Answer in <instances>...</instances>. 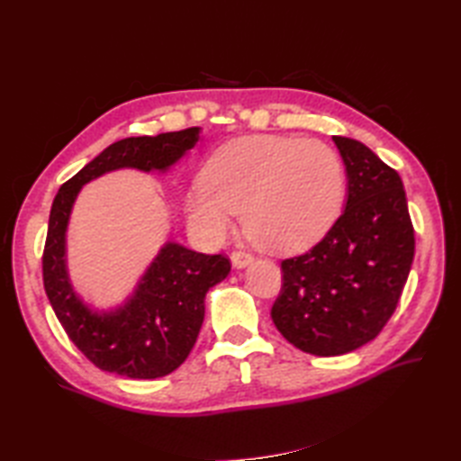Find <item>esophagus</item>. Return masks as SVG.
<instances>
[{
  "label": "esophagus",
  "instance_id": "esophagus-1",
  "mask_svg": "<svg viewBox=\"0 0 461 461\" xmlns=\"http://www.w3.org/2000/svg\"><path fill=\"white\" fill-rule=\"evenodd\" d=\"M231 263H233V267H236V269H243V267H248L249 263H253V256L249 251H233L231 253Z\"/></svg>",
  "mask_w": 461,
  "mask_h": 461
}]
</instances>
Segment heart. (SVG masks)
Wrapping results in <instances>:
<instances>
[{"label":"heart","instance_id":"heart-1","mask_svg":"<svg viewBox=\"0 0 461 461\" xmlns=\"http://www.w3.org/2000/svg\"><path fill=\"white\" fill-rule=\"evenodd\" d=\"M202 184L188 210L203 236L221 238L233 212H241L243 230L259 246L299 251L317 243L337 221L347 195V170L325 142L248 136L212 156Z\"/></svg>","mask_w":461,"mask_h":461}]
</instances>
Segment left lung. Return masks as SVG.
Returning <instances> with one entry per match:
<instances>
[{
	"mask_svg": "<svg viewBox=\"0 0 461 461\" xmlns=\"http://www.w3.org/2000/svg\"><path fill=\"white\" fill-rule=\"evenodd\" d=\"M332 140L347 166V208L315 248L281 261L283 285L271 307L281 335L317 357L347 355L376 339L414 259L398 172L358 140Z\"/></svg>",
	"mask_w": 461,
	"mask_h": 461,
	"instance_id": "obj_1",
	"label": "left lung"
}]
</instances>
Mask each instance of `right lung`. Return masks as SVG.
Listing matches in <instances>:
<instances>
[{
    "label": "right lung",
    "mask_w": 461,
    "mask_h": 461,
    "mask_svg": "<svg viewBox=\"0 0 461 461\" xmlns=\"http://www.w3.org/2000/svg\"><path fill=\"white\" fill-rule=\"evenodd\" d=\"M200 129L131 136L104 149L59 188L43 249V285L73 345L101 370L129 378H160L188 358L203 322V299L228 277L230 259L168 241L122 307L95 312L75 295L65 266V231L77 194L86 182L119 170L166 172L194 149Z\"/></svg>",
    "instance_id": "obj_1"
}]
</instances>
